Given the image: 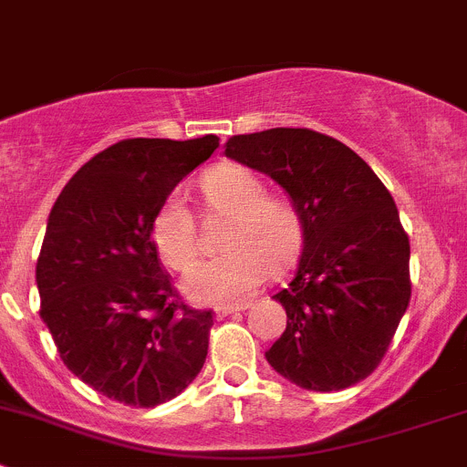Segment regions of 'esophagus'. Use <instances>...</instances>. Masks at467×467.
Instances as JSON below:
<instances>
[{
  "instance_id": "34e87169",
  "label": "esophagus",
  "mask_w": 467,
  "mask_h": 467,
  "mask_svg": "<svg viewBox=\"0 0 467 467\" xmlns=\"http://www.w3.org/2000/svg\"><path fill=\"white\" fill-rule=\"evenodd\" d=\"M244 309H248L246 303H242V305H221V307L214 309V314H216V318H225V317H233V314H237V312H244Z\"/></svg>"
}]
</instances>
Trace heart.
Listing matches in <instances>:
<instances>
[{
    "label": "heart",
    "mask_w": 467,
    "mask_h": 467,
    "mask_svg": "<svg viewBox=\"0 0 467 467\" xmlns=\"http://www.w3.org/2000/svg\"><path fill=\"white\" fill-rule=\"evenodd\" d=\"M207 210L233 216L223 248L228 253L196 264L182 289L201 305L237 303L266 280L298 262L307 239V223L291 196L268 194L262 176L244 164L225 162L201 178ZM150 239L164 264L185 271L199 255L192 210L181 194H169L150 221Z\"/></svg>",
    "instance_id": "b5f03b06"
}]
</instances>
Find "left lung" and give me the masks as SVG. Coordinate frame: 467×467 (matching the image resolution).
Listing matches in <instances>:
<instances>
[{
	"mask_svg": "<svg viewBox=\"0 0 467 467\" xmlns=\"http://www.w3.org/2000/svg\"><path fill=\"white\" fill-rule=\"evenodd\" d=\"M225 155L271 176L307 223L294 277L273 296L286 329L266 361L318 393L366 379L411 300V248L390 192L355 150L309 129L234 135Z\"/></svg>",
	"mask_w": 467,
	"mask_h": 467,
	"instance_id": "8db88e82",
	"label": "left lung"
}]
</instances>
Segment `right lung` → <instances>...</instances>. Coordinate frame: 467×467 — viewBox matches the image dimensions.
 I'll return each instance as SVG.
<instances>
[{"label":"right lung","mask_w":467,"mask_h":467,"mask_svg":"<svg viewBox=\"0 0 467 467\" xmlns=\"http://www.w3.org/2000/svg\"><path fill=\"white\" fill-rule=\"evenodd\" d=\"M216 146V135L121 140L83 164L51 207L36 266L40 318L63 364L129 407L176 398L205 364L214 318L171 286L150 221Z\"/></svg>","instance_id":"add662e5"}]
</instances>
